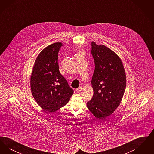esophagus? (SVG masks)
Returning <instances> with one entry per match:
<instances>
[{
    "mask_svg": "<svg viewBox=\"0 0 154 154\" xmlns=\"http://www.w3.org/2000/svg\"><path fill=\"white\" fill-rule=\"evenodd\" d=\"M81 90H82V88L81 87H79V88L76 89V92L77 93H79V92H80L81 91Z\"/></svg>",
    "mask_w": 154,
    "mask_h": 154,
    "instance_id": "34e87169",
    "label": "esophagus"
}]
</instances>
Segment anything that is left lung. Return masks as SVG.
Masks as SVG:
<instances>
[{
    "instance_id": "obj_1",
    "label": "left lung",
    "mask_w": 154,
    "mask_h": 154,
    "mask_svg": "<svg viewBox=\"0 0 154 154\" xmlns=\"http://www.w3.org/2000/svg\"><path fill=\"white\" fill-rule=\"evenodd\" d=\"M95 62L92 78L94 95L87 103L89 110L98 118L110 116L120 104L126 88V74L122 61L108 47L91 43Z\"/></svg>"
}]
</instances>
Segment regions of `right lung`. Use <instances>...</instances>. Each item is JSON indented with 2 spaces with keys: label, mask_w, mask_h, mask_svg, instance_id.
<instances>
[{
  "label": "right lung",
  "mask_w": 154,
  "mask_h": 154,
  "mask_svg": "<svg viewBox=\"0 0 154 154\" xmlns=\"http://www.w3.org/2000/svg\"><path fill=\"white\" fill-rule=\"evenodd\" d=\"M61 43L51 44L37 57L30 77L32 95L45 111L53 112L65 106L73 89L59 70L58 52Z\"/></svg>",
  "instance_id": "obj_1"
}]
</instances>
